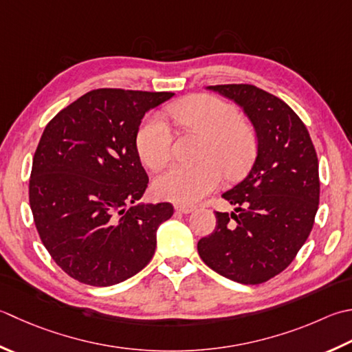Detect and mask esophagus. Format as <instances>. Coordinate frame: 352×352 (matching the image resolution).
Masks as SVG:
<instances>
[{"instance_id": "34e87169", "label": "esophagus", "mask_w": 352, "mask_h": 352, "mask_svg": "<svg viewBox=\"0 0 352 352\" xmlns=\"http://www.w3.org/2000/svg\"><path fill=\"white\" fill-rule=\"evenodd\" d=\"M175 210L178 213H190V212L195 210V208H194V206H188V204H177Z\"/></svg>"}]
</instances>
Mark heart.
I'll return each mask as SVG.
<instances>
[{"label":"heart","instance_id":"heart-1","mask_svg":"<svg viewBox=\"0 0 352 352\" xmlns=\"http://www.w3.org/2000/svg\"><path fill=\"white\" fill-rule=\"evenodd\" d=\"M169 116L184 131L204 135L197 164H175L154 180L157 197L192 204L215 190L223 182L243 174L258 149L256 131L239 111L215 96L197 94L169 107ZM135 149L144 166L160 170L172 155V133L158 114L144 117L135 133Z\"/></svg>","mask_w":352,"mask_h":352}]
</instances>
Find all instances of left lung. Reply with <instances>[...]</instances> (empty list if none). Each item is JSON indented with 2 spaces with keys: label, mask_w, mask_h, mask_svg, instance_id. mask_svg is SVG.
Instances as JSON below:
<instances>
[{
  "label": "left lung",
  "mask_w": 352,
  "mask_h": 352,
  "mask_svg": "<svg viewBox=\"0 0 352 352\" xmlns=\"http://www.w3.org/2000/svg\"><path fill=\"white\" fill-rule=\"evenodd\" d=\"M244 109L258 154L243 182L223 194L235 210L215 212L217 227L198 241L199 258L239 284L284 272L304 245L319 208V162L304 122L276 96L249 84L208 87Z\"/></svg>",
  "instance_id": "left-lung-1"
}]
</instances>
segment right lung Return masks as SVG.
<instances>
[{"label": "right lung", "mask_w": 352, "mask_h": 352, "mask_svg": "<svg viewBox=\"0 0 352 352\" xmlns=\"http://www.w3.org/2000/svg\"><path fill=\"white\" fill-rule=\"evenodd\" d=\"M172 96L93 89L41 135L29 184L34 226L54 263L82 284H119L154 256L158 226L174 208L135 204L149 183L135 133L143 116Z\"/></svg>", "instance_id": "1"}]
</instances>
